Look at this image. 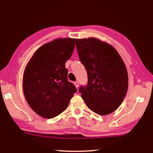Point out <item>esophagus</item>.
<instances>
[{
	"instance_id": "34e87169",
	"label": "esophagus",
	"mask_w": 153,
	"mask_h": 153,
	"mask_svg": "<svg viewBox=\"0 0 153 153\" xmlns=\"http://www.w3.org/2000/svg\"><path fill=\"white\" fill-rule=\"evenodd\" d=\"M74 84L75 85V86H76V88L77 89L78 88V87H79V83H78V82H75L74 83Z\"/></svg>"
}]
</instances>
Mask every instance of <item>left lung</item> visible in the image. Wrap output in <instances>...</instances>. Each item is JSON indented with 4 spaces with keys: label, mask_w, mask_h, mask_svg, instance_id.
<instances>
[{
    "label": "left lung",
    "mask_w": 153,
    "mask_h": 153,
    "mask_svg": "<svg viewBox=\"0 0 153 153\" xmlns=\"http://www.w3.org/2000/svg\"><path fill=\"white\" fill-rule=\"evenodd\" d=\"M81 62L88 82L79 89L86 105L100 115L111 113L121 105L128 89L127 68L111 45L95 38L76 39Z\"/></svg>",
    "instance_id": "8db88e82"
}]
</instances>
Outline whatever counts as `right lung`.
I'll list each match as a JSON object with an SVG mask.
<instances>
[{"mask_svg":"<svg viewBox=\"0 0 153 153\" xmlns=\"http://www.w3.org/2000/svg\"><path fill=\"white\" fill-rule=\"evenodd\" d=\"M75 38H58L36 51L23 75L24 95L30 107L43 118L52 119L67 109L77 89L68 82L65 62L71 58Z\"/></svg>","mask_w":153,"mask_h":153,"instance_id":"right-lung-1","label":"right lung"}]
</instances>
